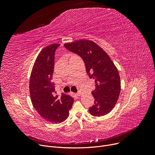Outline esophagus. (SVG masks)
<instances>
[{
  "label": "esophagus",
  "instance_id": "esophagus-1",
  "mask_svg": "<svg viewBox=\"0 0 155 155\" xmlns=\"http://www.w3.org/2000/svg\"><path fill=\"white\" fill-rule=\"evenodd\" d=\"M81 95H82V92L78 91V92L77 93V96H80Z\"/></svg>",
  "mask_w": 155,
  "mask_h": 155
}]
</instances>
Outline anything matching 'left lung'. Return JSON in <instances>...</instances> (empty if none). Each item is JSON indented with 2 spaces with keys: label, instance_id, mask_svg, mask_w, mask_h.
Wrapping results in <instances>:
<instances>
[{
  "label": "left lung",
  "instance_id": "1",
  "mask_svg": "<svg viewBox=\"0 0 155 155\" xmlns=\"http://www.w3.org/2000/svg\"><path fill=\"white\" fill-rule=\"evenodd\" d=\"M64 46L81 56L89 78L95 82L92 92L95 102L89 112L98 117L107 114L114 107L120 92V80L115 64L107 53L92 41L80 39Z\"/></svg>",
  "mask_w": 155,
  "mask_h": 155
}]
</instances>
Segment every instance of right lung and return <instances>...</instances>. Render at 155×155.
Segmentation results:
<instances>
[{
    "instance_id": "obj_1",
    "label": "right lung",
    "mask_w": 155,
    "mask_h": 155,
    "mask_svg": "<svg viewBox=\"0 0 155 155\" xmlns=\"http://www.w3.org/2000/svg\"><path fill=\"white\" fill-rule=\"evenodd\" d=\"M60 45L54 43L41 51L32 67L29 80L32 105L41 117L51 123H60L66 120L74 102L69 95L61 94L58 96L54 94V84L51 80L54 53Z\"/></svg>"
}]
</instances>
